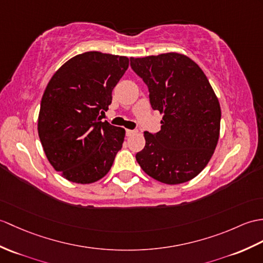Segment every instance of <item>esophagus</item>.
I'll use <instances>...</instances> for the list:
<instances>
[{
	"label": "esophagus",
	"mask_w": 263,
	"mask_h": 263,
	"mask_svg": "<svg viewBox=\"0 0 263 263\" xmlns=\"http://www.w3.org/2000/svg\"><path fill=\"white\" fill-rule=\"evenodd\" d=\"M136 133H137L136 130H126V136L127 137H131V136H133V134H136Z\"/></svg>",
	"instance_id": "obj_1"
}]
</instances>
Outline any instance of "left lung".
Returning a JSON list of instances; mask_svg holds the SVG:
<instances>
[{
    "label": "left lung",
    "instance_id": "8db88e82",
    "mask_svg": "<svg viewBox=\"0 0 263 263\" xmlns=\"http://www.w3.org/2000/svg\"><path fill=\"white\" fill-rule=\"evenodd\" d=\"M148 85L150 103L162 114L161 130L144 132L137 154L143 172L167 185L192 180L214 154L221 129V106L200 67L184 53L131 58Z\"/></svg>",
    "mask_w": 263,
    "mask_h": 263
}]
</instances>
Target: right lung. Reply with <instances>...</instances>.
Instances as JSON below:
<instances>
[{
  "instance_id": "add662e5",
  "label": "right lung",
  "mask_w": 263,
  "mask_h": 263,
  "mask_svg": "<svg viewBox=\"0 0 263 263\" xmlns=\"http://www.w3.org/2000/svg\"><path fill=\"white\" fill-rule=\"evenodd\" d=\"M129 58L87 51L54 72L41 99L38 133L48 161L67 180L91 184L111 169L125 130L102 122Z\"/></svg>"
}]
</instances>
